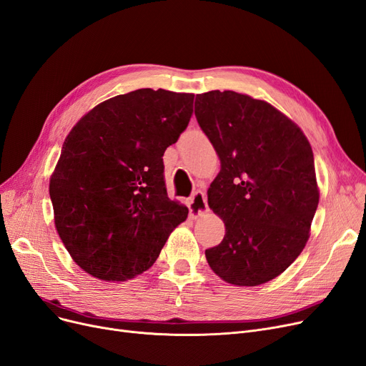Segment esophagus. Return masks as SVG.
I'll list each match as a JSON object with an SVG mask.
<instances>
[{
    "label": "esophagus",
    "instance_id": "obj_1",
    "mask_svg": "<svg viewBox=\"0 0 366 366\" xmlns=\"http://www.w3.org/2000/svg\"><path fill=\"white\" fill-rule=\"evenodd\" d=\"M208 212V203H206V194L203 192H196L189 202V215L197 218Z\"/></svg>",
    "mask_w": 366,
    "mask_h": 366
}]
</instances>
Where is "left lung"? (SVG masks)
Wrapping results in <instances>:
<instances>
[{
	"mask_svg": "<svg viewBox=\"0 0 366 366\" xmlns=\"http://www.w3.org/2000/svg\"><path fill=\"white\" fill-rule=\"evenodd\" d=\"M194 114L221 163L208 204L226 226L206 260L229 284H264L310 237L320 197L310 142L278 109L247 94H197Z\"/></svg>",
	"mask_w": 366,
	"mask_h": 366,
	"instance_id": "obj_1",
	"label": "left lung"
}]
</instances>
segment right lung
<instances>
[{
	"label": "right lung",
	"mask_w": 366,
	"mask_h": 366,
	"mask_svg": "<svg viewBox=\"0 0 366 366\" xmlns=\"http://www.w3.org/2000/svg\"><path fill=\"white\" fill-rule=\"evenodd\" d=\"M194 94L136 89L95 106L51 177L55 227L74 263L103 281L148 271L188 208L167 197L163 155L193 115Z\"/></svg>",
	"instance_id": "1"
}]
</instances>
